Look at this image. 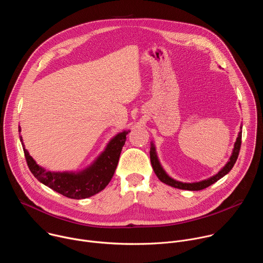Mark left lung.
I'll use <instances>...</instances> for the list:
<instances>
[{"instance_id":"obj_1","label":"left lung","mask_w":263,"mask_h":263,"mask_svg":"<svg viewBox=\"0 0 263 263\" xmlns=\"http://www.w3.org/2000/svg\"><path fill=\"white\" fill-rule=\"evenodd\" d=\"M241 129L242 127L240 126V131L238 132L236 141L234 143V147L232 154L228 160V162L224 164V166H222L219 172L215 175H213L212 177L199 181V182H193V183H186V182H181V181H177L175 179H173L171 176L167 175V173L164 171V168L162 167L158 156H157V152H156V146L154 144L153 141H151V147H149V158H151V163L153 166V170L156 174V176L158 177V179L163 182L164 184H167L172 187H175V189H179V190H184V191H201L206 189V187L210 186L211 184L215 183L216 181H218L220 178H222L223 176H226L234 166L238 154H239V149H240V144H241Z\"/></svg>"}]
</instances>
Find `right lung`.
<instances>
[{"label":"right lung","instance_id":"right-lung-1","mask_svg":"<svg viewBox=\"0 0 263 263\" xmlns=\"http://www.w3.org/2000/svg\"><path fill=\"white\" fill-rule=\"evenodd\" d=\"M21 132V127L18 129ZM130 130H124L112 137L104 151L87 167L78 172H50L39 165L30 156L23 142L25 157L33 176L56 193L70 199H86L102 192L114 177L126 136Z\"/></svg>","mask_w":263,"mask_h":263}]
</instances>
